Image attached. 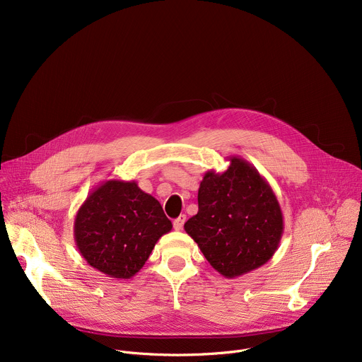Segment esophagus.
I'll list each match as a JSON object with an SVG mask.
<instances>
[{
    "mask_svg": "<svg viewBox=\"0 0 362 362\" xmlns=\"http://www.w3.org/2000/svg\"><path fill=\"white\" fill-rule=\"evenodd\" d=\"M185 222H186V215H180L177 219H175V221H173V228H175V230H182Z\"/></svg>",
    "mask_w": 362,
    "mask_h": 362,
    "instance_id": "obj_1",
    "label": "esophagus"
}]
</instances>
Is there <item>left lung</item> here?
Returning a JSON list of instances; mask_svg holds the SVG:
<instances>
[{
    "label": "left lung",
    "mask_w": 362,
    "mask_h": 362,
    "mask_svg": "<svg viewBox=\"0 0 362 362\" xmlns=\"http://www.w3.org/2000/svg\"><path fill=\"white\" fill-rule=\"evenodd\" d=\"M228 160L223 173H204L199 211L185 230L212 268L232 279L271 259L284 233V216L271 185L256 168L239 156Z\"/></svg>",
    "instance_id": "8db88e82"
}]
</instances>
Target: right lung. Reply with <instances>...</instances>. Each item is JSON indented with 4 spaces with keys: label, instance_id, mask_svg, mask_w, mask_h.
<instances>
[{
    "label": "right lung",
    "instance_id": "obj_1",
    "mask_svg": "<svg viewBox=\"0 0 362 362\" xmlns=\"http://www.w3.org/2000/svg\"><path fill=\"white\" fill-rule=\"evenodd\" d=\"M172 230L162 204L134 180H106L83 202L74 240L90 267L115 279L133 278L158 240Z\"/></svg>",
    "mask_w": 362,
    "mask_h": 362
}]
</instances>
